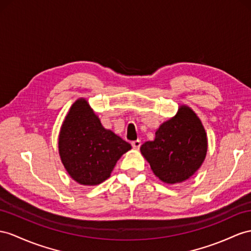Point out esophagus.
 <instances>
[{"label": "esophagus", "mask_w": 251, "mask_h": 251, "mask_svg": "<svg viewBox=\"0 0 251 251\" xmlns=\"http://www.w3.org/2000/svg\"><path fill=\"white\" fill-rule=\"evenodd\" d=\"M131 145L134 150H139L141 146V140H134L131 142Z\"/></svg>", "instance_id": "1"}]
</instances>
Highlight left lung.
<instances>
[{
    "mask_svg": "<svg viewBox=\"0 0 251 251\" xmlns=\"http://www.w3.org/2000/svg\"><path fill=\"white\" fill-rule=\"evenodd\" d=\"M140 150L153 174L174 184L187 180L201 166L208 150L207 134L196 113L180 106L175 117L160 125L155 139Z\"/></svg>",
    "mask_w": 251,
    "mask_h": 251,
    "instance_id": "left-lung-1",
    "label": "left lung"
}]
</instances>
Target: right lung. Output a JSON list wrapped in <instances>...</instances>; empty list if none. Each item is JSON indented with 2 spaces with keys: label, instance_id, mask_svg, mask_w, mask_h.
<instances>
[{
  "label": "right lung",
  "instance_id": "1",
  "mask_svg": "<svg viewBox=\"0 0 251 251\" xmlns=\"http://www.w3.org/2000/svg\"><path fill=\"white\" fill-rule=\"evenodd\" d=\"M59 155L69 175L83 185L100 184L131 145L101 125L88 101L77 100L64 119L58 141Z\"/></svg>",
  "mask_w": 251,
  "mask_h": 251
}]
</instances>
